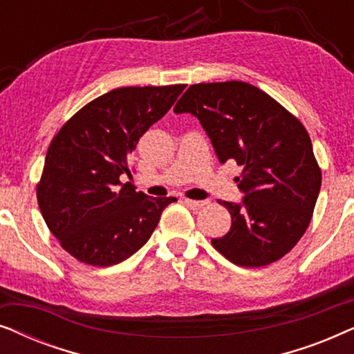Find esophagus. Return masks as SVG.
<instances>
[{
	"label": "esophagus",
	"instance_id": "34e87169",
	"mask_svg": "<svg viewBox=\"0 0 354 354\" xmlns=\"http://www.w3.org/2000/svg\"><path fill=\"white\" fill-rule=\"evenodd\" d=\"M183 203H185V205H187L188 207H192V209H200V207H203L205 205H207L206 201L190 200V198H185V200H183Z\"/></svg>",
	"mask_w": 354,
	"mask_h": 354
}]
</instances>
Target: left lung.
<instances>
[{
    "instance_id": "obj_1",
    "label": "left lung",
    "mask_w": 354,
    "mask_h": 354,
    "mask_svg": "<svg viewBox=\"0 0 354 354\" xmlns=\"http://www.w3.org/2000/svg\"><path fill=\"white\" fill-rule=\"evenodd\" d=\"M174 113L196 115L219 161L241 166L235 182L243 203L219 200L232 225L212 246L241 268L283 258L306 232L322 182L304 125L272 96L239 80L190 85Z\"/></svg>"
}]
</instances>
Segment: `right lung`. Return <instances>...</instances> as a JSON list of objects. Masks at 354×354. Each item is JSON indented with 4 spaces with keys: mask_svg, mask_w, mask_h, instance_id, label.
Here are the masks:
<instances>
[{
    "mask_svg": "<svg viewBox=\"0 0 354 354\" xmlns=\"http://www.w3.org/2000/svg\"><path fill=\"white\" fill-rule=\"evenodd\" d=\"M185 85L122 86L98 96L62 125L48 148L37 200L48 229L80 263L108 268L142 248L174 196L122 185L140 137Z\"/></svg>",
    "mask_w": 354,
    "mask_h": 354,
    "instance_id": "obj_1",
    "label": "right lung"
}]
</instances>
